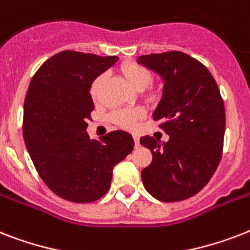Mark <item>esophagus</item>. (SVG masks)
Returning <instances> with one entry per match:
<instances>
[{"label": "esophagus", "mask_w": 250, "mask_h": 250, "mask_svg": "<svg viewBox=\"0 0 250 250\" xmlns=\"http://www.w3.org/2000/svg\"><path fill=\"white\" fill-rule=\"evenodd\" d=\"M133 140H135V145H136V146H139V145H140V139H139V136H137V135H133Z\"/></svg>", "instance_id": "obj_1"}]
</instances>
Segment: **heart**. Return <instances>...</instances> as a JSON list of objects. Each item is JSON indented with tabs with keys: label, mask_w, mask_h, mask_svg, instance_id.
Listing matches in <instances>:
<instances>
[{
	"label": "heart",
	"mask_w": 250,
	"mask_h": 250,
	"mask_svg": "<svg viewBox=\"0 0 250 250\" xmlns=\"http://www.w3.org/2000/svg\"><path fill=\"white\" fill-rule=\"evenodd\" d=\"M122 74L125 75V80L128 84L135 89L140 90L144 89L152 80V72L148 67H145L143 64L137 62H127L122 64ZM105 76L100 75L93 80V83L90 85V96L92 98H98L101 85L104 83ZM144 115V111L140 107H133V109H119L115 110L110 114V119L115 125H121L123 128H133L136 123L140 121Z\"/></svg>",
	"instance_id": "b5f03b06"
}]
</instances>
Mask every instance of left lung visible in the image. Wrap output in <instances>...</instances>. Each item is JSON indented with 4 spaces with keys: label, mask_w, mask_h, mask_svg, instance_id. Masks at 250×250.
Segmentation results:
<instances>
[{
    "label": "left lung",
    "mask_w": 250,
    "mask_h": 250,
    "mask_svg": "<svg viewBox=\"0 0 250 250\" xmlns=\"http://www.w3.org/2000/svg\"><path fill=\"white\" fill-rule=\"evenodd\" d=\"M137 62L164 80L153 119L170 136L162 144L152 136L140 139L153 156L141 171L143 184L160 201H182L198 193L221 162L225 104L209 70L186 53L140 56Z\"/></svg>",
    "instance_id": "8db88e82"
}]
</instances>
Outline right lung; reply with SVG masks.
Listing matches in <instances>:
<instances>
[{"mask_svg": "<svg viewBox=\"0 0 250 250\" xmlns=\"http://www.w3.org/2000/svg\"><path fill=\"white\" fill-rule=\"evenodd\" d=\"M118 61L63 50L41 64L25 94L23 136L29 157L57 196L78 204L101 198L111 186L113 168L133 149L125 131L100 140L86 133L94 105L93 80Z\"/></svg>", "mask_w": 250, "mask_h": 250, "instance_id": "add662e5", "label": "right lung"}]
</instances>
